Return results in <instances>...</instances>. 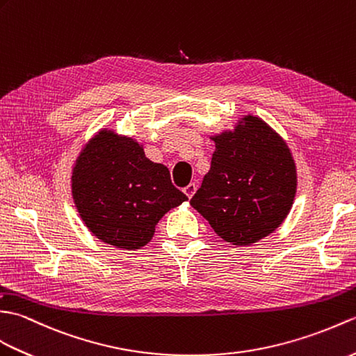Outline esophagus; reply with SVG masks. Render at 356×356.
I'll use <instances>...</instances> for the list:
<instances>
[{"mask_svg":"<svg viewBox=\"0 0 356 356\" xmlns=\"http://www.w3.org/2000/svg\"><path fill=\"white\" fill-rule=\"evenodd\" d=\"M196 188H198V186H196L195 183H191V184H188L186 188H184V193L187 195V198L188 200H191L192 198V196L195 195V192H196Z\"/></svg>","mask_w":356,"mask_h":356,"instance_id":"34e87169","label":"esophagus"}]
</instances>
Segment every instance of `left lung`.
Returning <instances> with one entry per match:
<instances>
[{
	"instance_id": "1",
	"label": "left lung",
	"mask_w": 356,
	"mask_h": 356,
	"mask_svg": "<svg viewBox=\"0 0 356 356\" xmlns=\"http://www.w3.org/2000/svg\"><path fill=\"white\" fill-rule=\"evenodd\" d=\"M210 138V170L191 205L233 245L266 238L286 219L296 198L297 165L288 143L252 114Z\"/></svg>"
}]
</instances>
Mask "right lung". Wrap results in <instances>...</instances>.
I'll return each instance as SVG.
<instances>
[{"label":"right lung","instance_id":"right-lung-1","mask_svg":"<svg viewBox=\"0 0 356 356\" xmlns=\"http://www.w3.org/2000/svg\"><path fill=\"white\" fill-rule=\"evenodd\" d=\"M71 195L86 228L120 250H140L170 209L187 201L165 165L145 155L136 138L104 128L92 136L71 170Z\"/></svg>","mask_w":356,"mask_h":356}]
</instances>
